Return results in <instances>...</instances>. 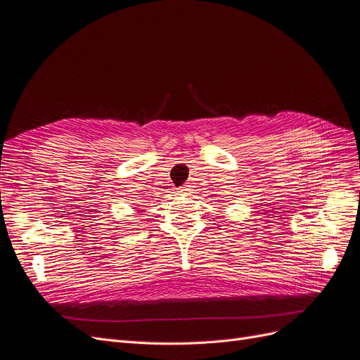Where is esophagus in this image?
<instances>
[{
    "label": "esophagus",
    "instance_id": "1",
    "mask_svg": "<svg viewBox=\"0 0 360 360\" xmlns=\"http://www.w3.org/2000/svg\"><path fill=\"white\" fill-rule=\"evenodd\" d=\"M177 191H179L180 193H188V192L191 191V186H189V184H183V186H180Z\"/></svg>",
    "mask_w": 360,
    "mask_h": 360
}]
</instances>
